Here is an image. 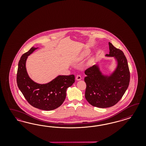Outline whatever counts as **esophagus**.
Instances as JSON below:
<instances>
[{
	"instance_id": "1",
	"label": "esophagus",
	"mask_w": 146,
	"mask_h": 146,
	"mask_svg": "<svg viewBox=\"0 0 146 146\" xmlns=\"http://www.w3.org/2000/svg\"><path fill=\"white\" fill-rule=\"evenodd\" d=\"M76 80L77 81H79L80 80H81V76L80 75H76Z\"/></svg>"
}]
</instances>
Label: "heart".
Here are the masks:
<instances>
[{"label": "heart", "instance_id": "obj_1", "mask_svg": "<svg viewBox=\"0 0 146 146\" xmlns=\"http://www.w3.org/2000/svg\"><path fill=\"white\" fill-rule=\"evenodd\" d=\"M89 53V51L88 50H86V51H84V53H83L82 56H83V57L86 56H87V55Z\"/></svg>", "mask_w": 146, "mask_h": 146}]
</instances>
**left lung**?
Instances as JSON below:
<instances>
[{"instance_id": "left-lung-1", "label": "left lung", "mask_w": 146, "mask_h": 146, "mask_svg": "<svg viewBox=\"0 0 146 146\" xmlns=\"http://www.w3.org/2000/svg\"><path fill=\"white\" fill-rule=\"evenodd\" d=\"M109 54L114 57L117 65L110 75H104L98 65L87 68L84 73L86 84L85 98L92 106L106 108L119 101L128 88L130 73L127 59L123 52L109 42Z\"/></svg>"}]
</instances>
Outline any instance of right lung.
Instances as JSON below:
<instances>
[{"instance_id": "1", "label": "right lung", "mask_w": 146, "mask_h": 146, "mask_svg": "<svg viewBox=\"0 0 146 146\" xmlns=\"http://www.w3.org/2000/svg\"><path fill=\"white\" fill-rule=\"evenodd\" d=\"M37 49L38 48L32 47L22 54L18 64L17 84L31 106L43 110H52L60 106L65 101L67 89L74 83L75 76L58 75L45 84L35 82L27 73L26 62L28 56Z\"/></svg>"}]
</instances>
